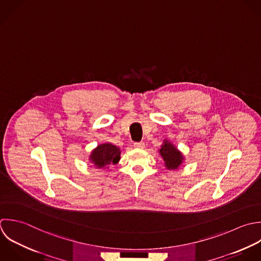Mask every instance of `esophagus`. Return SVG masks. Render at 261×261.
<instances>
[{
  "instance_id": "obj_1",
  "label": "esophagus",
  "mask_w": 261,
  "mask_h": 261,
  "mask_svg": "<svg viewBox=\"0 0 261 261\" xmlns=\"http://www.w3.org/2000/svg\"><path fill=\"white\" fill-rule=\"evenodd\" d=\"M134 147H136V148H143L144 147V143L143 142H135L134 143Z\"/></svg>"
}]
</instances>
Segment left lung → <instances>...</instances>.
I'll use <instances>...</instances> for the list:
<instances>
[{"label": "left lung", "instance_id": "8db88e82", "mask_svg": "<svg viewBox=\"0 0 261 261\" xmlns=\"http://www.w3.org/2000/svg\"><path fill=\"white\" fill-rule=\"evenodd\" d=\"M160 153L165 162L166 167L169 170L178 169L184 160L182 153L171 142L167 140H165L164 144L162 145Z\"/></svg>", "mask_w": 261, "mask_h": 261}]
</instances>
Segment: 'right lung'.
<instances>
[{
    "label": "right lung",
    "instance_id": "obj_1",
    "mask_svg": "<svg viewBox=\"0 0 261 261\" xmlns=\"http://www.w3.org/2000/svg\"><path fill=\"white\" fill-rule=\"evenodd\" d=\"M121 150L116 145L111 143L99 144L90 154V161L97 168H103L111 164L116 165L120 161Z\"/></svg>",
    "mask_w": 261,
    "mask_h": 261
}]
</instances>
